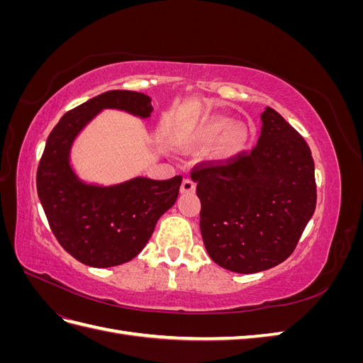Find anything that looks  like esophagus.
I'll return each mask as SVG.
<instances>
[{"label": "esophagus", "instance_id": "1", "mask_svg": "<svg viewBox=\"0 0 363 363\" xmlns=\"http://www.w3.org/2000/svg\"><path fill=\"white\" fill-rule=\"evenodd\" d=\"M194 191H195V183L191 179H184L180 186V192L182 194H192Z\"/></svg>", "mask_w": 363, "mask_h": 363}]
</instances>
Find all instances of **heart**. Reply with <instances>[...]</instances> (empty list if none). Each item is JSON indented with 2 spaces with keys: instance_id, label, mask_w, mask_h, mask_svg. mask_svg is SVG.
<instances>
[{
  "instance_id": "b5f03b06",
  "label": "heart",
  "mask_w": 363,
  "mask_h": 363,
  "mask_svg": "<svg viewBox=\"0 0 363 363\" xmlns=\"http://www.w3.org/2000/svg\"><path fill=\"white\" fill-rule=\"evenodd\" d=\"M251 131L244 124H236L227 116H208L201 119L182 139L184 148H206L215 144L213 156L218 160H230L245 151Z\"/></svg>"
}]
</instances>
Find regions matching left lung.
<instances>
[{
  "instance_id": "8db88e82",
  "label": "left lung",
  "mask_w": 363,
  "mask_h": 363,
  "mask_svg": "<svg viewBox=\"0 0 363 363\" xmlns=\"http://www.w3.org/2000/svg\"><path fill=\"white\" fill-rule=\"evenodd\" d=\"M257 145L191 171L211 259L255 274L286 260L315 212V163L303 136L274 108L262 113Z\"/></svg>"
}]
</instances>
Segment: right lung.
<instances>
[{"instance_id": "obj_1", "label": "right lung", "mask_w": 363, "mask_h": 363, "mask_svg": "<svg viewBox=\"0 0 363 363\" xmlns=\"http://www.w3.org/2000/svg\"><path fill=\"white\" fill-rule=\"evenodd\" d=\"M103 108L148 118L151 98L133 91H108L65 113L50 133L36 186L52 235L87 267L125 263L144 250L159 218L177 200L182 175L169 180L136 177L113 186L86 184L72 171L69 152L84 125Z\"/></svg>"}]
</instances>
